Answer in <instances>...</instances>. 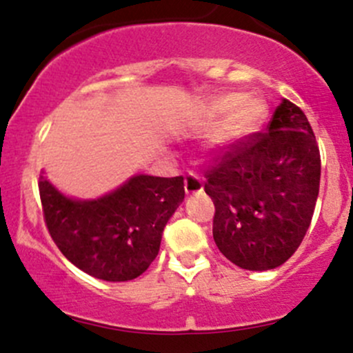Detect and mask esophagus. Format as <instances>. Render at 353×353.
Instances as JSON below:
<instances>
[{
    "instance_id": "obj_1",
    "label": "esophagus",
    "mask_w": 353,
    "mask_h": 353,
    "mask_svg": "<svg viewBox=\"0 0 353 353\" xmlns=\"http://www.w3.org/2000/svg\"><path fill=\"white\" fill-rule=\"evenodd\" d=\"M184 190H186L188 194H198L203 191V183H201L200 177L194 172H190L184 179Z\"/></svg>"
}]
</instances>
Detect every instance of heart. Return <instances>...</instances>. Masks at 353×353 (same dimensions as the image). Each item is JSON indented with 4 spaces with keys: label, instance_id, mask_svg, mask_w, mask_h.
Returning <instances> with one entry per match:
<instances>
[{
    "label": "heart",
    "instance_id": "heart-1",
    "mask_svg": "<svg viewBox=\"0 0 353 353\" xmlns=\"http://www.w3.org/2000/svg\"><path fill=\"white\" fill-rule=\"evenodd\" d=\"M265 114L268 108L260 98L225 93L208 101L198 121L203 128H208L222 118L214 134V143L219 148H231L252 136L260 128Z\"/></svg>",
    "mask_w": 353,
    "mask_h": 353
}]
</instances>
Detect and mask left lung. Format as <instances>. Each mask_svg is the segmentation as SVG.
<instances>
[{"label":"left lung","mask_w":353,"mask_h":353,"mask_svg":"<svg viewBox=\"0 0 353 353\" xmlns=\"http://www.w3.org/2000/svg\"><path fill=\"white\" fill-rule=\"evenodd\" d=\"M205 177L222 255L248 271L279 268L302 243L319 194V146L302 108L283 100L265 132L222 148Z\"/></svg>","instance_id":"obj_1"}]
</instances>
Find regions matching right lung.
Returning <instances> with one entry per match:
<instances>
[{"instance_id": "right-lung-1", "label": "right lung", "mask_w": 353, "mask_h": 353, "mask_svg": "<svg viewBox=\"0 0 353 353\" xmlns=\"http://www.w3.org/2000/svg\"><path fill=\"white\" fill-rule=\"evenodd\" d=\"M39 196L50 236L75 268L103 281H131L159 255L167 221L184 200V179L134 176L98 200H72L44 176Z\"/></svg>"}]
</instances>
